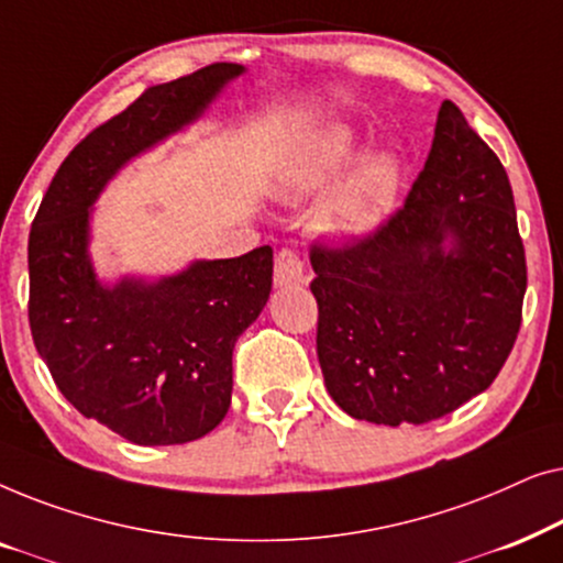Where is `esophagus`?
Instances as JSON below:
<instances>
[{
  "label": "esophagus",
  "mask_w": 563,
  "mask_h": 563,
  "mask_svg": "<svg viewBox=\"0 0 563 563\" xmlns=\"http://www.w3.org/2000/svg\"><path fill=\"white\" fill-rule=\"evenodd\" d=\"M307 282V266L302 256L295 249H282L276 253L274 264V284L276 287H289V284H305Z\"/></svg>",
  "instance_id": "esophagus-1"
}]
</instances>
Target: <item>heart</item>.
<instances>
[{
  "mask_svg": "<svg viewBox=\"0 0 563 563\" xmlns=\"http://www.w3.org/2000/svg\"><path fill=\"white\" fill-rule=\"evenodd\" d=\"M353 137L335 130L307 158L299 176V191H318L335 179L349 158ZM399 172L389 156H368L343 176L341 184L318 210V225L333 235H361L389 212L397 195Z\"/></svg>",
  "mask_w": 563,
  "mask_h": 563,
  "instance_id": "1",
  "label": "heart"
}]
</instances>
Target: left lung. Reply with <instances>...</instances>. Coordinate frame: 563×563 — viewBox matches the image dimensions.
<instances>
[{
    "mask_svg": "<svg viewBox=\"0 0 563 563\" xmlns=\"http://www.w3.org/2000/svg\"><path fill=\"white\" fill-rule=\"evenodd\" d=\"M318 358L343 412L430 422L497 379L528 287L512 187L451 99L426 166L374 233L310 249Z\"/></svg>",
    "mask_w": 563,
    "mask_h": 563,
    "instance_id": "obj_1",
    "label": "left lung"
}]
</instances>
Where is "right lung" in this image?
Returning <instances> with one entry per match:
<instances>
[{"label": "right lung", "instance_id": "1", "mask_svg": "<svg viewBox=\"0 0 563 563\" xmlns=\"http://www.w3.org/2000/svg\"><path fill=\"white\" fill-rule=\"evenodd\" d=\"M238 64L148 87L91 130L53 176L30 228V333L68 402L137 445L197 441L228 415L233 349L264 310L274 251L197 261L156 284L97 282L89 207L137 153L202 114Z\"/></svg>", "mask_w": 563, "mask_h": 563}]
</instances>
